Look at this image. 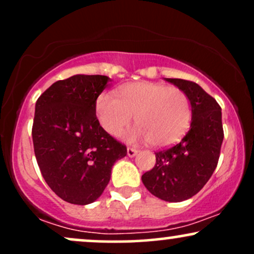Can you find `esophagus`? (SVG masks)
Returning <instances> with one entry per match:
<instances>
[{
	"instance_id": "1",
	"label": "esophagus",
	"mask_w": 254,
	"mask_h": 254,
	"mask_svg": "<svg viewBox=\"0 0 254 254\" xmlns=\"http://www.w3.org/2000/svg\"><path fill=\"white\" fill-rule=\"evenodd\" d=\"M137 153H138V150L135 149V148H127V156H129V157L136 156Z\"/></svg>"
}]
</instances>
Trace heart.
<instances>
[{"mask_svg":"<svg viewBox=\"0 0 254 254\" xmlns=\"http://www.w3.org/2000/svg\"><path fill=\"white\" fill-rule=\"evenodd\" d=\"M95 109L101 127L115 137L122 135L135 116L137 127L127 138L149 141L154 147L176 143L191 122V105L185 92L148 81L125 84L119 90V98L103 93Z\"/></svg>","mask_w":254,"mask_h":254,"instance_id":"1","label":"heart"}]
</instances>
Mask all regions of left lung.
<instances>
[{
    "label": "left lung",
    "instance_id": "left-lung-1",
    "mask_svg": "<svg viewBox=\"0 0 254 254\" xmlns=\"http://www.w3.org/2000/svg\"><path fill=\"white\" fill-rule=\"evenodd\" d=\"M188 95L191 124L179 143L156 151V164L142 176L151 194L166 202L193 197L216 168L223 141L221 107L202 87L182 78H165Z\"/></svg>",
    "mask_w": 254,
    "mask_h": 254
}]
</instances>
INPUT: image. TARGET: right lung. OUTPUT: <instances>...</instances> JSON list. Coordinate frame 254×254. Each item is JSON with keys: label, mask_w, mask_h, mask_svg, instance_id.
Wrapping results in <instances>:
<instances>
[{"label": "right lung", "mask_w": 254, "mask_h": 254, "mask_svg": "<svg viewBox=\"0 0 254 254\" xmlns=\"http://www.w3.org/2000/svg\"><path fill=\"white\" fill-rule=\"evenodd\" d=\"M104 75H74L52 83L36 103L32 138L46 184L65 202L87 205L101 196L127 147L101 127L95 106Z\"/></svg>", "instance_id": "1"}]
</instances>
